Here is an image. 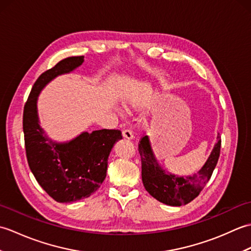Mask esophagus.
<instances>
[{"mask_svg": "<svg viewBox=\"0 0 251 251\" xmlns=\"http://www.w3.org/2000/svg\"><path fill=\"white\" fill-rule=\"evenodd\" d=\"M123 137L126 138V139H132L134 138V134H132V131L130 129H124L123 130Z\"/></svg>", "mask_w": 251, "mask_h": 251, "instance_id": "1", "label": "esophagus"}]
</instances>
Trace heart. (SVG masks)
I'll list each match as a JSON object with an SVG mask.
<instances>
[{
	"label": "heart",
	"mask_w": 251,
	"mask_h": 251,
	"mask_svg": "<svg viewBox=\"0 0 251 251\" xmlns=\"http://www.w3.org/2000/svg\"><path fill=\"white\" fill-rule=\"evenodd\" d=\"M138 104H139V98H138V97H130V98L125 100L124 106H125V109L127 111H131V110L136 109Z\"/></svg>",
	"instance_id": "b5f03b06"
}]
</instances>
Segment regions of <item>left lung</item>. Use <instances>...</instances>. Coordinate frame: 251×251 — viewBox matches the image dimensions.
<instances>
[{
    "mask_svg": "<svg viewBox=\"0 0 251 251\" xmlns=\"http://www.w3.org/2000/svg\"><path fill=\"white\" fill-rule=\"evenodd\" d=\"M211 151L209 157L197 174L188 177H178L172 175L159 166L154 156L150 140L143 136L138 145V151L141 156V177L146 190L158 201L169 206H181L189 204L199 196L209 181L220 156L221 139Z\"/></svg>",
    "mask_w": 251,
    "mask_h": 251,
    "instance_id": "8db88e82",
    "label": "left lung"
}]
</instances>
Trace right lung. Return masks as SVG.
<instances>
[{
	"label": "right lung",
	"instance_id": "obj_1",
	"mask_svg": "<svg viewBox=\"0 0 251 251\" xmlns=\"http://www.w3.org/2000/svg\"><path fill=\"white\" fill-rule=\"evenodd\" d=\"M83 62L84 56L69 57L42 73L24 109L23 128L29 167L39 184L58 202L75 201L95 193L105 179L112 148L122 139L119 129H99L57 143L41 128L36 110L41 90L52 78L73 71Z\"/></svg>",
	"mask_w": 251,
	"mask_h": 251
}]
</instances>
